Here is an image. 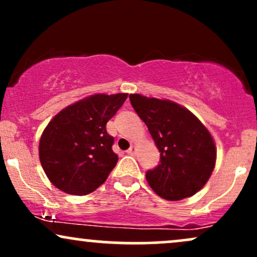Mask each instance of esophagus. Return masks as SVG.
I'll return each instance as SVG.
<instances>
[{
  "mask_svg": "<svg viewBox=\"0 0 257 257\" xmlns=\"http://www.w3.org/2000/svg\"><path fill=\"white\" fill-rule=\"evenodd\" d=\"M134 152H135V146H131L129 147V150L128 151H126V153H128V155H134Z\"/></svg>",
  "mask_w": 257,
  "mask_h": 257,
  "instance_id": "obj_1",
  "label": "esophagus"
}]
</instances>
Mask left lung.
<instances>
[{"instance_id":"obj_1","label":"left lung","mask_w":257,"mask_h":257,"mask_svg":"<svg viewBox=\"0 0 257 257\" xmlns=\"http://www.w3.org/2000/svg\"><path fill=\"white\" fill-rule=\"evenodd\" d=\"M161 152L159 164L146 172V180L162 198L180 200L206 184L215 167L216 149L202 122L187 108L170 100L129 95Z\"/></svg>"}]
</instances>
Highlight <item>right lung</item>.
Wrapping results in <instances>:
<instances>
[{"mask_svg":"<svg viewBox=\"0 0 257 257\" xmlns=\"http://www.w3.org/2000/svg\"><path fill=\"white\" fill-rule=\"evenodd\" d=\"M128 94H95L61 110L44 129L40 161L55 187L84 196L105 182L118 156L106 123L116 114Z\"/></svg>","mask_w":257,"mask_h":257,"instance_id":"right-lung-1","label":"right lung"}]
</instances>
